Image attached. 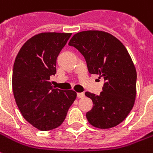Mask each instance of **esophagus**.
Returning a JSON list of instances; mask_svg holds the SVG:
<instances>
[{"label":"esophagus","mask_w":153,"mask_h":153,"mask_svg":"<svg viewBox=\"0 0 153 153\" xmlns=\"http://www.w3.org/2000/svg\"><path fill=\"white\" fill-rule=\"evenodd\" d=\"M77 97H78L79 99H81V98H84V93H78V94H77Z\"/></svg>","instance_id":"esophagus-1"}]
</instances>
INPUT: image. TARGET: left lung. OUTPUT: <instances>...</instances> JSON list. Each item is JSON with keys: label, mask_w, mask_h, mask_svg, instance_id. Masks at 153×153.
Instances as JSON below:
<instances>
[{"label": "left lung", "mask_w": 153, "mask_h": 153, "mask_svg": "<svg viewBox=\"0 0 153 153\" xmlns=\"http://www.w3.org/2000/svg\"><path fill=\"white\" fill-rule=\"evenodd\" d=\"M84 55L88 72L102 77L105 83L100 95L86 92L94 106L86 114L95 128H114L124 120L136 99L137 72L127 49L119 39L101 30L76 33L69 40Z\"/></svg>", "instance_id": "8db88e82"}]
</instances>
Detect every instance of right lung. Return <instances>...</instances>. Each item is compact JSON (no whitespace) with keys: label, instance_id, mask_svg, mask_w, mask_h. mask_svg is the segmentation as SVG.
<instances>
[{"label":"right lung","instance_id":"1","mask_svg":"<svg viewBox=\"0 0 153 153\" xmlns=\"http://www.w3.org/2000/svg\"><path fill=\"white\" fill-rule=\"evenodd\" d=\"M70 36L71 33H39L23 45L15 59V100L25 119L40 131L59 127L77 97L76 92L55 88L50 82L56 74L57 57Z\"/></svg>","mask_w":153,"mask_h":153}]
</instances>
